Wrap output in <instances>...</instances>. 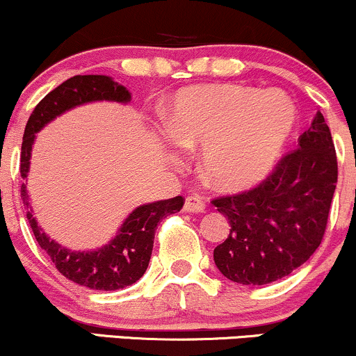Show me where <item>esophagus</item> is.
Instances as JSON below:
<instances>
[{"instance_id":"1","label":"esophagus","mask_w":356,"mask_h":356,"mask_svg":"<svg viewBox=\"0 0 356 356\" xmlns=\"http://www.w3.org/2000/svg\"><path fill=\"white\" fill-rule=\"evenodd\" d=\"M183 210L188 213H200L204 210V202L200 196H186L185 204H183Z\"/></svg>"}]
</instances>
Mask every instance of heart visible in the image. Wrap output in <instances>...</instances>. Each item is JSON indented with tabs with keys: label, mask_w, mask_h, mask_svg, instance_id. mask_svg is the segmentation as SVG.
Listing matches in <instances>:
<instances>
[{
	"label": "heart",
	"mask_w": 356,
	"mask_h": 356,
	"mask_svg": "<svg viewBox=\"0 0 356 356\" xmlns=\"http://www.w3.org/2000/svg\"><path fill=\"white\" fill-rule=\"evenodd\" d=\"M298 115L290 96L236 85L179 91L165 129L181 146H203L202 168L220 190H246L275 168L293 136Z\"/></svg>",
	"instance_id": "heart-1"
}]
</instances>
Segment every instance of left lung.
<instances>
[{"instance_id": "left-lung-1", "label": "left lung", "mask_w": 356, "mask_h": 356, "mask_svg": "<svg viewBox=\"0 0 356 356\" xmlns=\"http://www.w3.org/2000/svg\"><path fill=\"white\" fill-rule=\"evenodd\" d=\"M338 165L332 133L318 111L298 149L253 190L213 200L229 235L213 252L216 268L240 285H268L315 253L327 229Z\"/></svg>"}]
</instances>
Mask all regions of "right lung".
Wrapping results in <instances>:
<instances>
[{
  "instance_id": "1",
  "label": "right lung",
  "mask_w": 356,
  "mask_h": 356,
  "mask_svg": "<svg viewBox=\"0 0 356 356\" xmlns=\"http://www.w3.org/2000/svg\"><path fill=\"white\" fill-rule=\"evenodd\" d=\"M93 102L127 104L131 102V93L106 74H76L49 91L36 104L24 128L23 145H21V178H28L29 160H31L36 133L63 113ZM21 200H23L26 218L35 233L36 241L48 253L63 277L90 290L103 291L129 286L143 277L152 258L154 232H156L158 223L165 216L178 213L185 203L183 196H175L170 200L140 204L129 213L116 236L106 245L98 250H90V252H74L51 240L38 225L31 204H29L26 183L21 185Z\"/></svg>"
}]
</instances>
